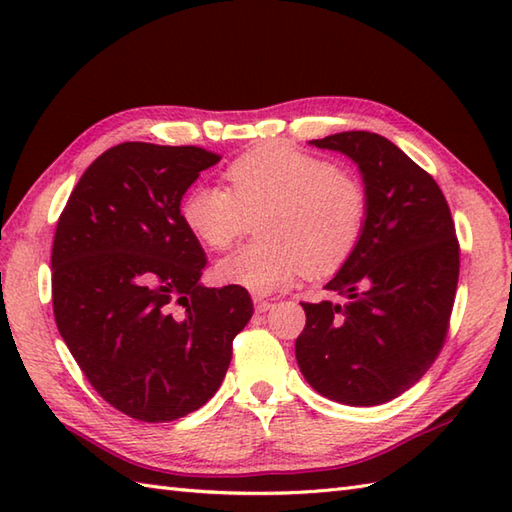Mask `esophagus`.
<instances>
[{
	"label": "esophagus",
	"instance_id": "1",
	"mask_svg": "<svg viewBox=\"0 0 512 512\" xmlns=\"http://www.w3.org/2000/svg\"><path fill=\"white\" fill-rule=\"evenodd\" d=\"M253 303H255V310H257V312H268L270 308H273V306H275V303H273V301H268V299H262V297H255V299H253Z\"/></svg>",
	"mask_w": 512,
	"mask_h": 512
}]
</instances>
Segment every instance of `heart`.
Returning <instances> with one entry per match:
<instances>
[{"instance_id":"obj_1","label":"heart","mask_w":512,"mask_h":512,"mask_svg":"<svg viewBox=\"0 0 512 512\" xmlns=\"http://www.w3.org/2000/svg\"><path fill=\"white\" fill-rule=\"evenodd\" d=\"M228 189L198 182L184 191L180 217L211 250H228L257 217L262 242L220 259L215 277L253 295H275L306 273L339 270L361 242L367 193L352 171L290 145L268 143L226 167Z\"/></svg>"}]
</instances>
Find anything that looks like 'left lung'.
Returning <instances> with one entry per match:
<instances>
[{
    "instance_id": "obj_1",
    "label": "left lung",
    "mask_w": 512,
    "mask_h": 512,
    "mask_svg": "<svg viewBox=\"0 0 512 512\" xmlns=\"http://www.w3.org/2000/svg\"><path fill=\"white\" fill-rule=\"evenodd\" d=\"M310 145L356 162L367 222L354 255L325 286L341 301L301 303L297 363L325 398L383 405L418 383L447 339L460 275L453 217L436 180L391 140L341 132Z\"/></svg>"
}]
</instances>
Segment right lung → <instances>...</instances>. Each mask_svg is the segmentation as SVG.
<instances>
[{"mask_svg":"<svg viewBox=\"0 0 512 512\" xmlns=\"http://www.w3.org/2000/svg\"><path fill=\"white\" fill-rule=\"evenodd\" d=\"M222 156L123 143L76 182L52 244L59 334L101 398L169 422L200 409L253 317L239 286L206 288L204 250L180 217L184 191Z\"/></svg>","mask_w":512,"mask_h":512,"instance_id":"1","label":"right lung"}]
</instances>
